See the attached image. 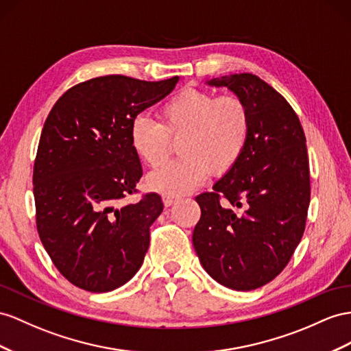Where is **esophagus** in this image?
<instances>
[{
  "mask_svg": "<svg viewBox=\"0 0 351 351\" xmlns=\"http://www.w3.org/2000/svg\"><path fill=\"white\" fill-rule=\"evenodd\" d=\"M176 202H178V199H176V197H173V195H167V194L163 195V203H165L166 208H169V206L175 204Z\"/></svg>",
  "mask_w": 351,
  "mask_h": 351,
  "instance_id": "1",
  "label": "esophagus"
}]
</instances>
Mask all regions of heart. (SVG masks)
<instances>
[{
	"label": "heart",
	"instance_id": "b5f03b06",
	"mask_svg": "<svg viewBox=\"0 0 351 351\" xmlns=\"http://www.w3.org/2000/svg\"><path fill=\"white\" fill-rule=\"evenodd\" d=\"M158 119L136 117L130 124V145L142 163L158 167L169 157L172 139L181 138L182 157L147 178L148 188L167 195L195 190L210 172L227 173L243 156L252 128L243 99L200 88L169 97L158 108Z\"/></svg>",
	"mask_w": 351,
	"mask_h": 351
}]
</instances>
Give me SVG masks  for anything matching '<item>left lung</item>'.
<instances>
[{"mask_svg": "<svg viewBox=\"0 0 351 351\" xmlns=\"http://www.w3.org/2000/svg\"><path fill=\"white\" fill-rule=\"evenodd\" d=\"M246 102L250 138L239 163L195 197L202 209L193 245L203 268L234 291L271 282L300 245L310 204L305 134L286 99L254 74L208 82Z\"/></svg>", "mask_w": 351, "mask_h": 351, "instance_id": "left-lung-1", "label": "left lung"}]
</instances>
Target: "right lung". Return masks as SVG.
Instances as JSON below:
<instances>
[{
  "label": "right lung",
  "instance_id": "obj_1",
  "mask_svg": "<svg viewBox=\"0 0 351 351\" xmlns=\"http://www.w3.org/2000/svg\"><path fill=\"white\" fill-rule=\"evenodd\" d=\"M178 82L87 80L66 90L44 123L32 178L37 230L53 264L77 287L114 291L143 263L163 202L149 193L123 203L142 176L130 124Z\"/></svg>",
  "mask_w": 351,
  "mask_h": 351
}]
</instances>
